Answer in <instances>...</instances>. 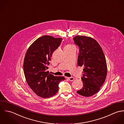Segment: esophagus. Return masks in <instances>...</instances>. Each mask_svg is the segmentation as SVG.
I'll return each mask as SVG.
<instances>
[{
	"instance_id": "obj_1",
	"label": "esophagus",
	"mask_w": 124,
	"mask_h": 124,
	"mask_svg": "<svg viewBox=\"0 0 124 124\" xmlns=\"http://www.w3.org/2000/svg\"><path fill=\"white\" fill-rule=\"evenodd\" d=\"M67 78L70 81H73L74 80V78L73 77H67Z\"/></svg>"
}]
</instances>
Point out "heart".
Wrapping results in <instances>:
<instances>
[{
    "instance_id": "1",
    "label": "heart",
    "mask_w": 124,
    "mask_h": 124,
    "mask_svg": "<svg viewBox=\"0 0 124 124\" xmlns=\"http://www.w3.org/2000/svg\"><path fill=\"white\" fill-rule=\"evenodd\" d=\"M74 47V46H73V45H72L69 44V45H66V46H65L64 48H70V47Z\"/></svg>"
}]
</instances>
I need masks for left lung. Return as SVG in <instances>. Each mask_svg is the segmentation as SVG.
I'll list each match as a JSON object with an SVG mask.
<instances>
[{"label":"left lung","mask_w":124,"mask_h":124,"mask_svg":"<svg viewBox=\"0 0 124 124\" xmlns=\"http://www.w3.org/2000/svg\"><path fill=\"white\" fill-rule=\"evenodd\" d=\"M73 40L79 48L78 65L84 68L81 78L83 87L77 93L80 95L90 97L99 91L105 81L107 71L105 55L98 43L94 39L77 35Z\"/></svg>","instance_id":"1"}]
</instances>
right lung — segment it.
Instances as JSON below:
<instances>
[{
	"label": "right lung",
	"mask_w": 124,
	"mask_h": 124,
	"mask_svg": "<svg viewBox=\"0 0 124 124\" xmlns=\"http://www.w3.org/2000/svg\"><path fill=\"white\" fill-rule=\"evenodd\" d=\"M62 38L49 35L36 40L25 54L23 70L26 81L33 92L42 98H49L58 91V84L64 77L54 76L47 71L52 54L60 45Z\"/></svg>",
	"instance_id": "1"
}]
</instances>
